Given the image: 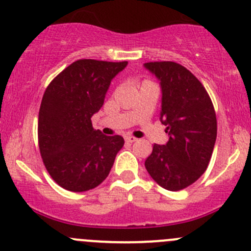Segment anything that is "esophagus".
<instances>
[{
    "instance_id": "obj_1",
    "label": "esophagus",
    "mask_w": 251,
    "mask_h": 251,
    "mask_svg": "<svg viewBox=\"0 0 251 251\" xmlns=\"http://www.w3.org/2000/svg\"><path fill=\"white\" fill-rule=\"evenodd\" d=\"M125 141L127 143H133V142H136V141H137V138L133 137V136H125Z\"/></svg>"
}]
</instances>
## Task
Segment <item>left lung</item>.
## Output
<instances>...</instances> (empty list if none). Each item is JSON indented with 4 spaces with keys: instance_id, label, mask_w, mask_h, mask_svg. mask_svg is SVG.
<instances>
[{
    "instance_id": "1",
    "label": "left lung",
    "mask_w": 251,
    "mask_h": 251,
    "mask_svg": "<svg viewBox=\"0 0 251 251\" xmlns=\"http://www.w3.org/2000/svg\"><path fill=\"white\" fill-rule=\"evenodd\" d=\"M145 67L160 81V121L169 136L165 145L153 146L145 167L158 185L181 190L207 169L217 137L215 108L202 83L181 65L160 61Z\"/></svg>"
}]
</instances>
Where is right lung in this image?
<instances>
[{
    "instance_id": "right-lung-1",
    "label": "right lung",
    "mask_w": 251,
    "mask_h": 251,
    "mask_svg": "<svg viewBox=\"0 0 251 251\" xmlns=\"http://www.w3.org/2000/svg\"><path fill=\"white\" fill-rule=\"evenodd\" d=\"M127 61L77 60L51 81L39 110L41 158L53 180L69 191L82 193L106 179L124 146L121 136H105L92 126L103 106L110 82Z\"/></svg>"
}]
</instances>
